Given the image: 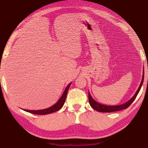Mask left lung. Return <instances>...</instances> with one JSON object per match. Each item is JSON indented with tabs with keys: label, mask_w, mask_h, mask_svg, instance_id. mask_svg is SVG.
<instances>
[{
	"label": "left lung",
	"mask_w": 148,
	"mask_h": 148,
	"mask_svg": "<svg viewBox=\"0 0 148 148\" xmlns=\"http://www.w3.org/2000/svg\"><path fill=\"white\" fill-rule=\"evenodd\" d=\"M144 76V74H143V76H142V82H141V83H140V87H138V89L136 92L135 93L134 96L132 97V98L130 99L128 102H126V103L121 104V105H119V106H106V105L99 104V103H98V102H97L96 101H94V99L92 98L91 95H90V93L89 92L88 97H89V102L90 105H91V106L94 110H97V111L100 112H113L119 111V110H122L127 108H128L130 105H131L132 102H133L135 99H136L137 95L138 94L140 90V89H141V87L142 86V84H143Z\"/></svg>",
	"instance_id": "1"
}]
</instances>
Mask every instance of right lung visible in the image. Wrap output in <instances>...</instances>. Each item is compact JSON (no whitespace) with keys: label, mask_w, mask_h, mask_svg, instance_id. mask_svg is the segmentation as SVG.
I'll return each mask as SVG.
<instances>
[{"label":"right lung","mask_w":148,"mask_h":148,"mask_svg":"<svg viewBox=\"0 0 148 148\" xmlns=\"http://www.w3.org/2000/svg\"><path fill=\"white\" fill-rule=\"evenodd\" d=\"M71 84L68 85V86L66 87V89H65L63 94H62V95L61 97V99H60L58 101V102H57L56 104H54L53 106H52L50 108H47V109L41 110H25V111L29 112V113L33 114H36V115H46V114H51V113H53V112L58 111V110H59L61 108L62 106H63L64 104L65 100H66V95H67V92H68V90L69 89L70 86H71Z\"/></svg>","instance_id":"obj_1"}]
</instances>
